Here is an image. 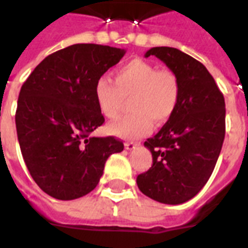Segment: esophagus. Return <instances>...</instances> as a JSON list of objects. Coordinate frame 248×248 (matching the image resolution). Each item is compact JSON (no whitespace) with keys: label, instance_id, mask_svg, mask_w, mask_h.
<instances>
[{"label":"esophagus","instance_id":"1","mask_svg":"<svg viewBox=\"0 0 248 248\" xmlns=\"http://www.w3.org/2000/svg\"><path fill=\"white\" fill-rule=\"evenodd\" d=\"M139 145V143H134V141H126L124 143V148L127 149V151H131V149H135L136 147Z\"/></svg>","mask_w":248,"mask_h":248}]
</instances>
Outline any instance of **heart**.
Wrapping results in <instances>:
<instances>
[{"label":"heart","instance_id":"obj_1","mask_svg":"<svg viewBox=\"0 0 248 248\" xmlns=\"http://www.w3.org/2000/svg\"><path fill=\"white\" fill-rule=\"evenodd\" d=\"M180 97L177 76L170 69L141 59L130 60L114 72V82L100 77L95 83V99L100 112L109 120L120 116L126 99L132 112L108 127L113 135L139 139L151 132L153 120L165 124L173 116Z\"/></svg>","mask_w":248,"mask_h":248}]
</instances>
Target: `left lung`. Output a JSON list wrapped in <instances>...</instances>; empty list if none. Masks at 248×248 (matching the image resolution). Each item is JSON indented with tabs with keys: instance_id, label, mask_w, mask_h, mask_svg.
I'll list each match as a JSON object with an SVG mask.
<instances>
[{
	"instance_id": "1",
	"label": "left lung",
	"mask_w": 248,
	"mask_h": 248,
	"mask_svg": "<svg viewBox=\"0 0 248 248\" xmlns=\"http://www.w3.org/2000/svg\"><path fill=\"white\" fill-rule=\"evenodd\" d=\"M155 55L177 76L180 97L173 116L144 143L153 165L136 177L138 186L152 200L180 204L207 183L225 136V101L203 64L173 47H153Z\"/></svg>"
}]
</instances>
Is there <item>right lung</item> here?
<instances>
[{"instance_id":"add662e5","label":"right lung","mask_w":248,"mask_h":248,"mask_svg":"<svg viewBox=\"0 0 248 248\" xmlns=\"http://www.w3.org/2000/svg\"><path fill=\"white\" fill-rule=\"evenodd\" d=\"M124 48L77 44L41 62L19 93L17 140L31 176L45 193L71 201L95 189L107 159L124 151L114 136L95 138L104 124L95 83L124 55Z\"/></svg>"}]
</instances>
